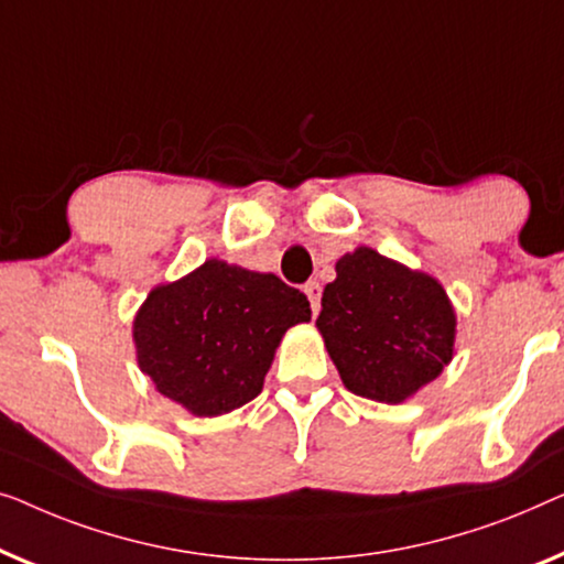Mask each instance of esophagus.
Listing matches in <instances>:
<instances>
[{
    "label": "esophagus",
    "instance_id": "34e87169",
    "mask_svg": "<svg viewBox=\"0 0 564 564\" xmlns=\"http://www.w3.org/2000/svg\"><path fill=\"white\" fill-rule=\"evenodd\" d=\"M304 293L308 296V304H312V314H319V304H322V285L316 281H308L304 285Z\"/></svg>",
    "mask_w": 564,
    "mask_h": 564
}]
</instances>
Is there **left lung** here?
Masks as SVG:
<instances>
[{
	"instance_id": "left-lung-1",
	"label": "left lung",
	"mask_w": 564,
	"mask_h": 564,
	"mask_svg": "<svg viewBox=\"0 0 564 564\" xmlns=\"http://www.w3.org/2000/svg\"><path fill=\"white\" fill-rule=\"evenodd\" d=\"M316 319L347 391L401 403L432 383L455 350V308L442 283L372 248L347 252Z\"/></svg>"
}]
</instances>
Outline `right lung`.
I'll list each match as a JSON object with an SVG mask.
<instances>
[{
  "label": "right lung",
  "mask_w": 564,
  "mask_h": 564,
  "mask_svg": "<svg viewBox=\"0 0 564 564\" xmlns=\"http://www.w3.org/2000/svg\"><path fill=\"white\" fill-rule=\"evenodd\" d=\"M308 319L304 293L279 275L212 258L148 293L132 339L140 370L165 399L219 416L263 391L285 329Z\"/></svg>",
  "instance_id": "1"
}]
</instances>
